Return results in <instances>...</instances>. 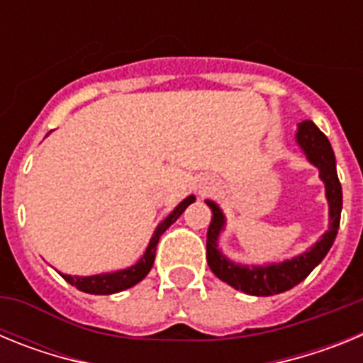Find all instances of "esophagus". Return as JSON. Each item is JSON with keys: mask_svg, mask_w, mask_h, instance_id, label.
Segmentation results:
<instances>
[{"mask_svg": "<svg viewBox=\"0 0 363 363\" xmlns=\"http://www.w3.org/2000/svg\"><path fill=\"white\" fill-rule=\"evenodd\" d=\"M201 189H203V191H205V189H211V187H209V185H207V184H205L203 187H201Z\"/></svg>", "mask_w": 363, "mask_h": 363, "instance_id": "1", "label": "esophagus"}]
</instances>
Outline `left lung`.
Returning a JSON list of instances; mask_svg holds the SVG:
<instances>
[{
	"label": "left lung",
	"mask_w": 363,
	"mask_h": 363,
	"mask_svg": "<svg viewBox=\"0 0 363 363\" xmlns=\"http://www.w3.org/2000/svg\"><path fill=\"white\" fill-rule=\"evenodd\" d=\"M294 140L307 162L318 169L320 179L325 185V198L329 205V227L311 249L284 262L262 265L236 264L227 258L218 247L220 234L225 230L227 225L225 214L216 201L205 200V203L213 211V220L207 230V264L221 281L251 296H272L293 289L294 285L306 280L311 271L325 258L338 234L340 214H342V185L336 172V158L331 143L325 134L309 120L298 123Z\"/></svg>",
	"instance_id": "left-lung-1"
}]
</instances>
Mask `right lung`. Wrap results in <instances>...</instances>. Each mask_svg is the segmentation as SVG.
<instances>
[{
    "instance_id": "add662e5",
    "label": "right lung",
    "mask_w": 363,
    "mask_h": 363,
    "mask_svg": "<svg viewBox=\"0 0 363 363\" xmlns=\"http://www.w3.org/2000/svg\"><path fill=\"white\" fill-rule=\"evenodd\" d=\"M194 200H196V196H192V194L187 196L184 201H179V203L176 205L174 209L169 213V216H165L160 221L156 230L152 233V238H150L143 256L138 259L136 264L130 265V267L120 269V271L114 272L92 274V277H72V274H63V272H60V274L63 277V280L69 281L70 285H74L76 289L89 294H114L120 293V291L129 289V287H134V285L140 284V281L149 274L150 269H152L154 258H156V245H158L160 242V236H162V234L182 216V213H184Z\"/></svg>"
}]
</instances>
